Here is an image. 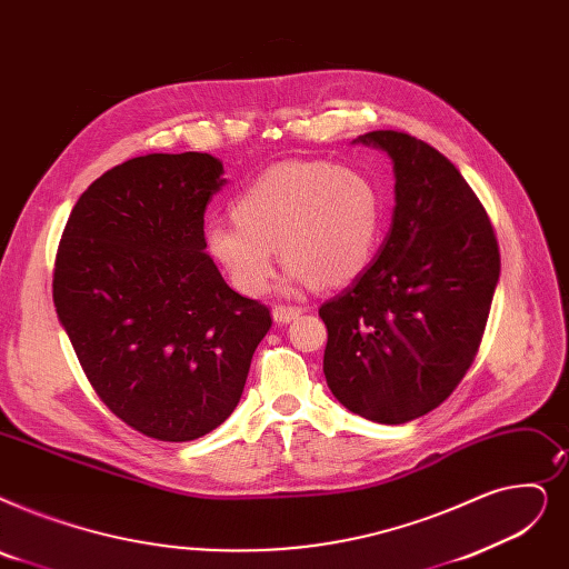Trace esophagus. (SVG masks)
Segmentation results:
<instances>
[{"label":"esophagus","instance_id":"1","mask_svg":"<svg viewBox=\"0 0 569 569\" xmlns=\"http://www.w3.org/2000/svg\"><path fill=\"white\" fill-rule=\"evenodd\" d=\"M300 313H305L302 307H290V305H277L274 311H271V316H274L277 323H290V320L298 318Z\"/></svg>","mask_w":569,"mask_h":569}]
</instances>
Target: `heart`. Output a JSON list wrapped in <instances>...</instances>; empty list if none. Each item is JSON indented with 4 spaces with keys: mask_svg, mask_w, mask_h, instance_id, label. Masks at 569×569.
<instances>
[{
    "mask_svg": "<svg viewBox=\"0 0 569 569\" xmlns=\"http://www.w3.org/2000/svg\"><path fill=\"white\" fill-rule=\"evenodd\" d=\"M381 216L379 188L362 169L323 160L281 162L237 194L234 223L216 220L207 228V251L251 298L269 288L277 249L288 281L335 288L372 260Z\"/></svg>",
    "mask_w": 569,
    "mask_h": 569,
    "instance_id": "heart-1",
    "label": "heart"
}]
</instances>
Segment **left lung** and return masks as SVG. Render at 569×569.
<instances>
[{"instance_id":"left-lung-1","label":"left lung","mask_w":569,"mask_h":569,"mask_svg":"<svg viewBox=\"0 0 569 569\" xmlns=\"http://www.w3.org/2000/svg\"><path fill=\"white\" fill-rule=\"evenodd\" d=\"M360 139L395 162L392 226L379 258L318 309L323 372L346 409L400 426L437 409L472 367L500 249L477 192L437 148L398 130Z\"/></svg>"}]
</instances>
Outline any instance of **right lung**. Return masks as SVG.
<instances>
[{
    "label": "right lung",
    "instance_id": "1",
    "mask_svg": "<svg viewBox=\"0 0 569 569\" xmlns=\"http://www.w3.org/2000/svg\"><path fill=\"white\" fill-rule=\"evenodd\" d=\"M220 174L209 153L132 158L79 197L58 246L53 302L90 386L158 441L223 423L271 328L204 253Z\"/></svg>",
    "mask_w": 569,
    "mask_h": 569
}]
</instances>
